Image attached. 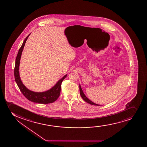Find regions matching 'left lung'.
Segmentation results:
<instances>
[{
	"label": "left lung",
	"mask_w": 147,
	"mask_h": 147,
	"mask_svg": "<svg viewBox=\"0 0 147 147\" xmlns=\"http://www.w3.org/2000/svg\"><path fill=\"white\" fill-rule=\"evenodd\" d=\"M80 96H81V97H82V98L83 99V100H84V101H86V102L89 103L90 105H97V106H99V105H98V104H96V103L93 102H92L91 100H90L89 99H88V98H87V97H86V96L83 93L82 90V88H81V86H80Z\"/></svg>",
	"instance_id": "left-lung-1"
}]
</instances>
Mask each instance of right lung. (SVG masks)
Instances as JSON below:
<instances>
[{"instance_id":"obj_1","label":"right lung","mask_w":147,"mask_h":147,"mask_svg":"<svg viewBox=\"0 0 147 147\" xmlns=\"http://www.w3.org/2000/svg\"><path fill=\"white\" fill-rule=\"evenodd\" d=\"M30 34H29L26 39L24 40L22 46H21L17 54V57L16 59L15 67L14 69V76L15 81L21 92L29 100L35 103L42 104L53 103L60 96L61 92V83L62 82L63 80L67 76V74L65 75L62 78L58 80L55 85H54V86H53L51 89L42 92H35L27 89L23 84L20 79L19 72L20 58L26 41Z\"/></svg>"}]
</instances>
